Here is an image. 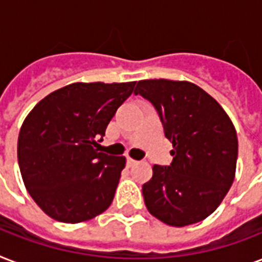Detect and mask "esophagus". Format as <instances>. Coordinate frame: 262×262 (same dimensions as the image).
Masks as SVG:
<instances>
[{"label": "esophagus", "instance_id": "esophagus-1", "mask_svg": "<svg viewBox=\"0 0 262 262\" xmlns=\"http://www.w3.org/2000/svg\"><path fill=\"white\" fill-rule=\"evenodd\" d=\"M136 163H137V160L132 159V158H127V160H126V164H127V166H129V167H132V166H135Z\"/></svg>", "mask_w": 262, "mask_h": 262}]
</instances>
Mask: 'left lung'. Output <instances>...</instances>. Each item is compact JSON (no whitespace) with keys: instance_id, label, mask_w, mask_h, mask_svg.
<instances>
[{"instance_id":"1","label":"left lung","mask_w":262,"mask_h":262,"mask_svg":"<svg viewBox=\"0 0 262 262\" xmlns=\"http://www.w3.org/2000/svg\"><path fill=\"white\" fill-rule=\"evenodd\" d=\"M135 95L154 104L172 143L170 166H154L143 185L145 207L160 222L183 227L211 215L235 177L238 139L223 107L189 81L141 80Z\"/></svg>"}]
</instances>
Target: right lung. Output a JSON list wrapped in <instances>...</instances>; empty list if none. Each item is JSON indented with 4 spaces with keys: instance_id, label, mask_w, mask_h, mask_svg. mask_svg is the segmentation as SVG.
Listing matches in <instances>:
<instances>
[{
    "instance_id": "1",
    "label": "right lung",
    "mask_w": 262,
    "mask_h": 262,
    "mask_svg": "<svg viewBox=\"0 0 262 262\" xmlns=\"http://www.w3.org/2000/svg\"><path fill=\"white\" fill-rule=\"evenodd\" d=\"M135 85L69 84L27 115L18 133V167L27 190L46 215L80 223L110 207L126 159L95 147Z\"/></svg>"
}]
</instances>
